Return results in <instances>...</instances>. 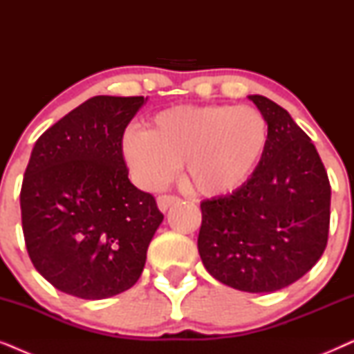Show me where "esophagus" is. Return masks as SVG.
I'll return each instance as SVG.
<instances>
[{"label":"esophagus","mask_w":354,"mask_h":354,"mask_svg":"<svg viewBox=\"0 0 354 354\" xmlns=\"http://www.w3.org/2000/svg\"><path fill=\"white\" fill-rule=\"evenodd\" d=\"M156 201H158L159 211L166 212L172 205H176V203L180 201V198L176 196V195H159L156 198Z\"/></svg>","instance_id":"esophagus-1"}]
</instances>
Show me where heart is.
<instances>
[{
	"label": "heart",
	"instance_id": "heart-1",
	"mask_svg": "<svg viewBox=\"0 0 354 354\" xmlns=\"http://www.w3.org/2000/svg\"><path fill=\"white\" fill-rule=\"evenodd\" d=\"M269 137L268 118L253 106L182 104L158 113L147 130L129 129L120 149L140 187L161 188L183 162L193 190L222 196L253 177Z\"/></svg>",
	"mask_w": 354,
	"mask_h": 354
}]
</instances>
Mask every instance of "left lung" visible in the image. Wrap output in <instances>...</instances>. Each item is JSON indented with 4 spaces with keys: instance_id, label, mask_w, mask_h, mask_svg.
<instances>
[{
    "instance_id": "1",
    "label": "left lung",
    "mask_w": 354,
    "mask_h": 354,
    "mask_svg": "<svg viewBox=\"0 0 354 354\" xmlns=\"http://www.w3.org/2000/svg\"><path fill=\"white\" fill-rule=\"evenodd\" d=\"M248 98L268 118V151L243 187L201 203L198 251L219 282L270 293L301 279L326 250L330 182L292 115L266 96Z\"/></svg>"
}]
</instances>
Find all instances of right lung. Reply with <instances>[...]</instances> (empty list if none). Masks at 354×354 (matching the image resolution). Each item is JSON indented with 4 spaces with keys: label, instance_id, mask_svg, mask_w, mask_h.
<instances>
[{
    "label": "right lung",
    "instance_id": "add662e5",
    "mask_svg": "<svg viewBox=\"0 0 354 354\" xmlns=\"http://www.w3.org/2000/svg\"><path fill=\"white\" fill-rule=\"evenodd\" d=\"M143 96H93L35 142L21 188L22 230L35 269L72 297L133 287L164 216L129 180L122 137Z\"/></svg>",
    "mask_w": 354,
    "mask_h": 354
}]
</instances>
